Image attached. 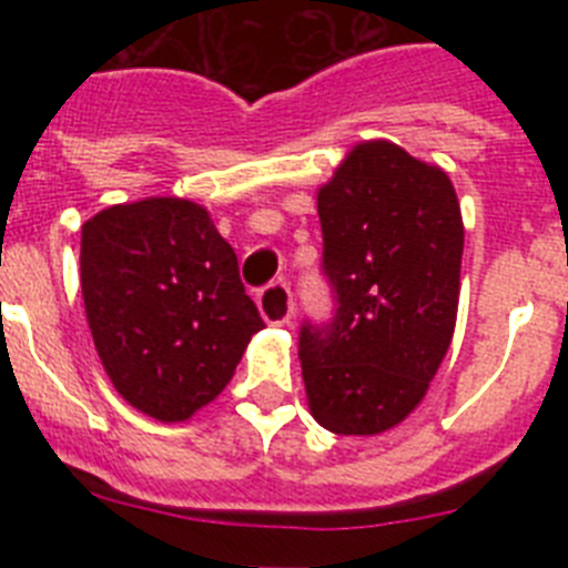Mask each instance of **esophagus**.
Wrapping results in <instances>:
<instances>
[{
    "label": "esophagus",
    "instance_id": "34e87169",
    "mask_svg": "<svg viewBox=\"0 0 568 568\" xmlns=\"http://www.w3.org/2000/svg\"><path fill=\"white\" fill-rule=\"evenodd\" d=\"M258 313L261 318L273 324V327H281L293 318V293L284 281H275L270 287H264L258 293Z\"/></svg>",
    "mask_w": 568,
    "mask_h": 568
}]
</instances>
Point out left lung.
<instances>
[{
	"mask_svg": "<svg viewBox=\"0 0 568 568\" xmlns=\"http://www.w3.org/2000/svg\"><path fill=\"white\" fill-rule=\"evenodd\" d=\"M318 219L338 310L324 327H301L310 413L335 435H381L424 400L453 344L458 195L438 164L373 139L321 184Z\"/></svg>",
	"mask_w": 568,
	"mask_h": 568,
	"instance_id": "8db88e82",
	"label": "left lung"
}]
</instances>
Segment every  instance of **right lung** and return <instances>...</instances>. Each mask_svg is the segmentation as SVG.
<instances>
[{
	"label": "right lung",
	"instance_id": "right-lung-1",
	"mask_svg": "<svg viewBox=\"0 0 568 568\" xmlns=\"http://www.w3.org/2000/svg\"><path fill=\"white\" fill-rule=\"evenodd\" d=\"M88 327L115 393L182 424L222 395L264 329L239 258L202 204L153 195L82 224Z\"/></svg>",
	"mask_w": 568,
	"mask_h": 568
}]
</instances>
